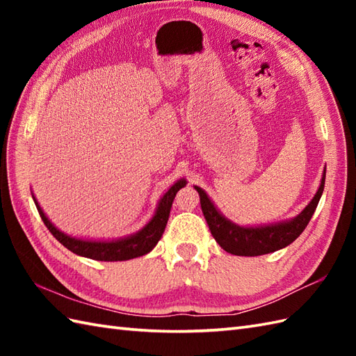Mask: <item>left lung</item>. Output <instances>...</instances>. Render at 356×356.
I'll return each instance as SVG.
<instances>
[{"label": "left lung", "mask_w": 356, "mask_h": 356, "mask_svg": "<svg viewBox=\"0 0 356 356\" xmlns=\"http://www.w3.org/2000/svg\"><path fill=\"white\" fill-rule=\"evenodd\" d=\"M324 182H326V168H324L318 191L315 193L314 199L307 203V207L298 216L289 218V220L261 226H241L231 222L217 209L214 202L200 186H194V190L200 195L203 216H205L209 231L217 243L229 254L255 257L283 249L300 237L321 199Z\"/></svg>", "instance_id": "left-lung-1"}]
</instances>
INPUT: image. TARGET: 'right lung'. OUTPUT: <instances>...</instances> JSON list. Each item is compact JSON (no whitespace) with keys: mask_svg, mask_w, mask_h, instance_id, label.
<instances>
[{"mask_svg":"<svg viewBox=\"0 0 356 356\" xmlns=\"http://www.w3.org/2000/svg\"><path fill=\"white\" fill-rule=\"evenodd\" d=\"M186 184V179H179L177 182L162 195L161 200L157 203L154 216L151 217V220L143 226L142 229L130 234V236L127 237H120L115 240H88L69 236V234L58 229L56 226L49 220V217L44 214L42 208L40 207V203H38L33 194L32 197L44 225L47 226L49 231L53 234V237L69 249V251L97 261H124L153 251V248L162 237L166 222H168L172 200L176 197L180 188H184Z\"/></svg>","mask_w":356,"mask_h":356,"instance_id":"1","label":"right lung"}]
</instances>
